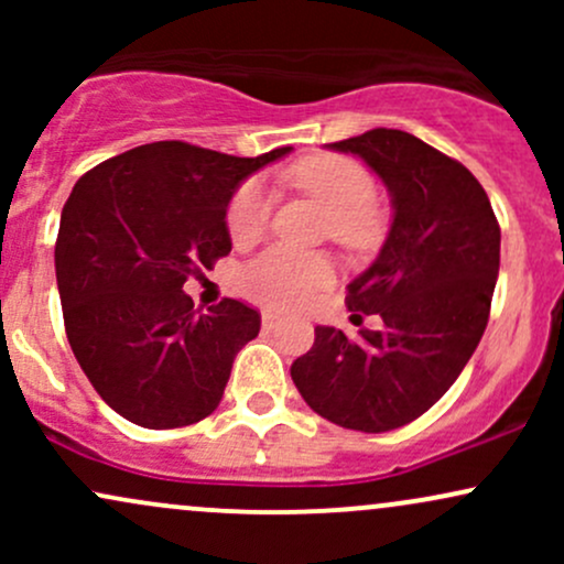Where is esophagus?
Listing matches in <instances>:
<instances>
[{"label": "esophagus", "mask_w": 564, "mask_h": 564, "mask_svg": "<svg viewBox=\"0 0 564 564\" xmlns=\"http://www.w3.org/2000/svg\"><path fill=\"white\" fill-rule=\"evenodd\" d=\"M278 315H273V313H262V328L264 332H273V328H278Z\"/></svg>", "instance_id": "obj_1"}]
</instances>
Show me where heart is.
Masks as SVG:
<instances>
[{
	"instance_id": "1",
	"label": "heart",
	"mask_w": 564,
	"mask_h": 564,
	"mask_svg": "<svg viewBox=\"0 0 564 564\" xmlns=\"http://www.w3.org/2000/svg\"><path fill=\"white\" fill-rule=\"evenodd\" d=\"M291 180L328 209V232L345 246H366L379 236L381 215L377 183L360 161L321 153L291 166ZM273 215V196L262 180H246L230 198L228 236L236 246L260 241ZM334 281V264L326 254L275 249L262 251L241 270L246 296L273 310H294L313 300Z\"/></svg>"
}]
</instances>
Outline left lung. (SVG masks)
Listing matches in <instances>:
<instances>
[{
    "instance_id": "left-lung-1",
    "label": "left lung",
    "mask_w": 564,
    "mask_h": 564,
    "mask_svg": "<svg viewBox=\"0 0 564 564\" xmlns=\"http://www.w3.org/2000/svg\"><path fill=\"white\" fill-rule=\"evenodd\" d=\"M328 148L364 159L390 191L387 241L347 286V307L381 328L318 326L291 379L328 422L390 432L430 411L480 345L501 228L475 174L413 134L379 127Z\"/></svg>"
}]
</instances>
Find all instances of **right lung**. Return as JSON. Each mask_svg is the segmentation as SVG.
Returning <instances> with one entry per match:
<instances>
[{
  "label": "right lung",
  "instance_id": "right-lung-1",
  "mask_svg": "<svg viewBox=\"0 0 564 564\" xmlns=\"http://www.w3.org/2000/svg\"><path fill=\"white\" fill-rule=\"evenodd\" d=\"M289 151L238 159L161 140L102 161L70 191L55 243L68 345L127 422L174 430L223 400L262 318L238 300L200 313L183 286L230 254L225 215L241 180Z\"/></svg>",
  "mask_w": 564,
  "mask_h": 564
}]
</instances>
